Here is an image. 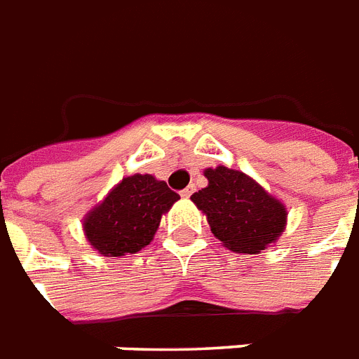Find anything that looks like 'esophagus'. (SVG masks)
<instances>
[{
	"mask_svg": "<svg viewBox=\"0 0 359 359\" xmlns=\"http://www.w3.org/2000/svg\"><path fill=\"white\" fill-rule=\"evenodd\" d=\"M191 194H194V186H188V188H184V190L180 191V196L182 197H190Z\"/></svg>",
	"mask_w": 359,
	"mask_h": 359,
	"instance_id": "1",
	"label": "esophagus"
}]
</instances>
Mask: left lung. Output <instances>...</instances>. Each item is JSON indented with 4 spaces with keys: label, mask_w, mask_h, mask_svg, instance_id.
Listing matches in <instances>:
<instances>
[{
    "label": "left lung",
    "mask_w": 359,
    "mask_h": 359,
    "mask_svg": "<svg viewBox=\"0 0 359 359\" xmlns=\"http://www.w3.org/2000/svg\"><path fill=\"white\" fill-rule=\"evenodd\" d=\"M207 188L191 196L207 214L214 236L238 253H259L283 233L287 210L255 180L236 169H207Z\"/></svg>",
    "instance_id": "8db88e82"
}]
</instances>
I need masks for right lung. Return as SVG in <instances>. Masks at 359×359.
<instances>
[{"label": "right lung", "mask_w": 359, "mask_h": 359, "mask_svg": "<svg viewBox=\"0 0 359 359\" xmlns=\"http://www.w3.org/2000/svg\"><path fill=\"white\" fill-rule=\"evenodd\" d=\"M179 194L151 175L126 177L83 219L87 240L102 255L123 257L145 248L156 233L162 214Z\"/></svg>", "instance_id": "add662e5"}]
</instances>
